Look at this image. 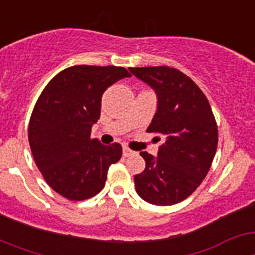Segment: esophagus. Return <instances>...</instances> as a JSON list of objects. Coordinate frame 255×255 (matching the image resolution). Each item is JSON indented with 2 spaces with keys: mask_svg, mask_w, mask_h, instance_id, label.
<instances>
[{
  "mask_svg": "<svg viewBox=\"0 0 255 255\" xmlns=\"http://www.w3.org/2000/svg\"><path fill=\"white\" fill-rule=\"evenodd\" d=\"M123 154H124V157H130V155L136 154V152H135V150H132V149H130L129 147H124L123 148Z\"/></svg>",
  "mask_w": 255,
  "mask_h": 255,
  "instance_id": "34e87169",
  "label": "esophagus"
}]
</instances>
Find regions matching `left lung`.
Masks as SVG:
<instances>
[{
	"label": "left lung",
	"mask_w": 255,
	"mask_h": 255,
	"mask_svg": "<svg viewBox=\"0 0 255 255\" xmlns=\"http://www.w3.org/2000/svg\"><path fill=\"white\" fill-rule=\"evenodd\" d=\"M157 94V111L147 131L163 135L157 157L140 152L145 168L135 175L136 193L155 206H172L200 185L218 143L207 97L189 76L168 66L130 67Z\"/></svg>",
	"instance_id": "1"
}]
</instances>
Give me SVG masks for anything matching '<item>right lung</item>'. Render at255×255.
Returning a JSON list of instances; mask_svg holds the SVG:
<instances>
[{"instance_id": "add662e5", "label": "right lung", "mask_w": 255, "mask_h": 255, "mask_svg": "<svg viewBox=\"0 0 255 255\" xmlns=\"http://www.w3.org/2000/svg\"><path fill=\"white\" fill-rule=\"evenodd\" d=\"M130 73L117 66L78 65L47 84L29 121L28 138L35 164L56 193L84 200L100 193L108 168L123 155L119 143L91 138L101 116L102 94Z\"/></svg>"}]
</instances>
